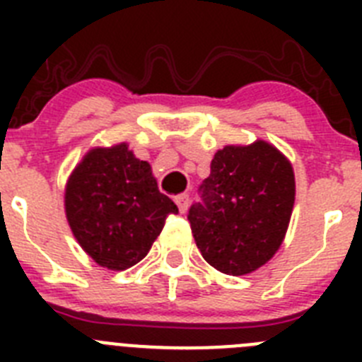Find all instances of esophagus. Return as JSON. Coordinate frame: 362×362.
I'll list each match as a JSON object with an SVG mask.
<instances>
[{
  "instance_id": "34e87169",
  "label": "esophagus",
  "mask_w": 362,
  "mask_h": 362,
  "mask_svg": "<svg viewBox=\"0 0 362 362\" xmlns=\"http://www.w3.org/2000/svg\"><path fill=\"white\" fill-rule=\"evenodd\" d=\"M175 204H177V209H179V212L181 214H185L188 210V196L187 194H179V196H175Z\"/></svg>"
}]
</instances>
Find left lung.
Here are the masks:
<instances>
[{
	"mask_svg": "<svg viewBox=\"0 0 362 362\" xmlns=\"http://www.w3.org/2000/svg\"><path fill=\"white\" fill-rule=\"evenodd\" d=\"M201 203L188 221L201 255L216 270L245 276L279 250L296 201L290 161L267 141L217 150Z\"/></svg>",
	"mask_w": 362,
	"mask_h": 362,
	"instance_id": "8db88e82",
	"label": "left lung"
}]
</instances>
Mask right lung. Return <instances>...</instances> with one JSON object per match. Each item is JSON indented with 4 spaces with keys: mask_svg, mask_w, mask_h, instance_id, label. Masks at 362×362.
I'll list each match as a JSON object with an SVG mask.
<instances>
[{
    "mask_svg": "<svg viewBox=\"0 0 362 362\" xmlns=\"http://www.w3.org/2000/svg\"><path fill=\"white\" fill-rule=\"evenodd\" d=\"M65 212L74 238L99 267L127 270L148 254L177 206L159 192L148 163L119 143L92 148L74 168Z\"/></svg>",
    "mask_w": 362,
    "mask_h": 362,
    "instance_id": "1",
    "label": "right lung"
}]
</instances>
